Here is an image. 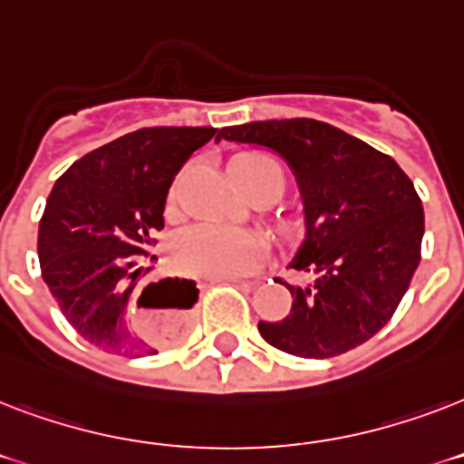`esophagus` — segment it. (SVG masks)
I'll use <instances>...</instances> for the list:
<instances>
[{
    "mask_svg": "<svg viewBox=\"0 0 464 464\" xmlns=\"http://www.w3.org/2000/svg\"><path fill=\"white\" fill-rule=\"evenodd\" d=\"M214 284H226V282H231V284H255L257 279H247V276H226V279H211Z\"/></svg>",
    "mask_w": 464,
    "mask_h": 464,
    "instance_id": "obj_1",
    "label": "esophagus"
}]
</instances>
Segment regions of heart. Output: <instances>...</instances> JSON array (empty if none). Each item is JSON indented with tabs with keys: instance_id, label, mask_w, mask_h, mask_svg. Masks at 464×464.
<instances>
[{
	"instance_id": "heart-1",
	"label": "heart",
	"mask_w": 464,
	"mask_h": 464,
	"mask_svg": "<svg viewBox=\"0 0 464 464\" xmlns=\"http://www.w3.org/2000/svg\"><path fill=\"white\" fill-rule=\"evenodd\" d=\"M231 173L243 189L269 175L284 180L282 168L262 154H238L231 160ZM265 253H267V243L257 233L214 224L189 228L178 240L180 267L211 279L247 275L260 265Z\"/></svg>"
}]
</instances>
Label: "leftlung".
I'll return each mask as SVG.
<instances>
[{"instance_id":"8db88e82","label":"left lung","mask_w":464,"mask_h":464,"mask_svg":"<svg viewBox=\"0 0 464 464\" xmlns=\"http://www.w3.org/2000/svg\"><path fill=\"white\" fill-rule=\"evenodd\" d=\"M217 140L260 144L286 159L305 207V238L289 267V315L260 320V334L304 359H330L382 330L421 260L424 207L402 168L366 141L320 120L224 127Z\"/></svg>"}]
</instances>
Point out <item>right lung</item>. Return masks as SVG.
Returning <instances> with one entry per match:
<instances>
[{
	"mask_svg": "<svg viewBox=\"0 0 464 464\" xmlns=\"http://www.w3.org/2000/svg\"><path fill=\"white\" fill-rule=\"evenodd\" d=\"M214 137V127H144L93 149L54 182L38 226L40 272L67 323L98 349L159 353L134 327L137 279L163 228L170 182ZM151 289L144 308L160 310L170 334L188 330L199 298L195 282L160 279L141 296Z\"/></svg>",
	"mask_w": 464,
	"mask_h": 464,
	"instance_id": "obj_1",
	"label": "right lung"
}]
</instances>
